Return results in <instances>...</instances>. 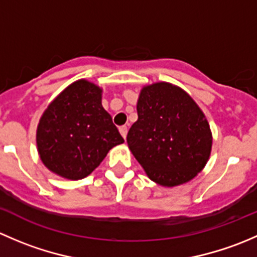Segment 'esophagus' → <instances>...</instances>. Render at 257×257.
I'll use <instances>...</instances> for the list:
<instances>
[{"label":"esophagus","instance_id":"1","mask_svg":"<svg viewBox=\"0 0 257 257\" xmlns=\"http://www.w3.org/2000/svg\"><path fill=\"white\" fill-rule=\"evenodd\" d=\"M119 133H120V136L123 137L124 139H125L126 138V133H128V128H126L125 125L120 126V128H119Z\"/></svg>","mask_w":257,"mask_h":257}]
</instances>
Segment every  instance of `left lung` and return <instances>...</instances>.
Segmentation results:
<instances>
[{
  "label": "left lung",
  "instance_id": "8db88e82",
  "mask_svg": "<svg viewBox=\"0 0 257 257\" xmlns=\"http://www.w3.org/2000/svg\"><path fill=\"white\" fill-rule=\"evenodd\" d=\"M137 112L126 143L148 178L167 188L193 180L212 145L208 119L195 100L178 85L157 82L142 88Z\"/></svg>",
  "mask_w": 257,
  "mask_h": 257
}]
</instances>
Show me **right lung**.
<instances>
[{"label":"right lung","mask_w":257,"mask_h":257,"mask_svg":"<svg viewBox=\"0 0 257 257\" xmlns=\"http://www.w3.org/2000/svg\"><path fill=\"white\" fill-rule=\"evenodd\" d=\"M102 88L79 79L62 90L40 119L36 143L48 170L69 180L90 174L115 145L124 143L102 105Z\"/></svg>","instance_id":"1"}]
</instances>
